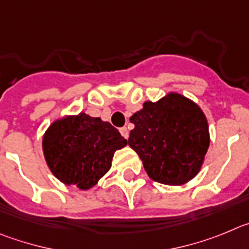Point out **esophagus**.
Segmentation results:
<instances>
[{"mask_svg":"<svg viewBox=\"0 0 249 249\" xmlns=\"http://www.w3.org/2000/svg\"><path fill=\"white\" fill-rule=\"evenodd\" d=\"M120 134H122L125 139L129 138V130H127V127H122V129H120Z\"/></svg>","mask_w":249,"mask_h":249,"instance_id":"esophagus-1","label":"esophagus"}]
</instances>
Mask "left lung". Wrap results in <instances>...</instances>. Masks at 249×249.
<instances>
[{
	"label": "left lung",
	"instance_id": "obj_1",
	"mask_svg": "<svg viewBox=\"0 0 249 249\" xmlns=\"http://www.w3.org/2000/svg\"><path fill=\"white\" fill-rule=\"evenodd\" d=\"M130 122L135 127L127 142L151 180L180 186L200 172L210 146V130L196 103L170 91L158 102H145Z\"/></svg>",
	"mask_w": 249,
	"mask_h": 249
}]
</instances>
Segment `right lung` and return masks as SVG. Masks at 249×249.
Segmentation results:
<instances>
[{"mask_svg": "<svg viewBox=\"0 0 249 249\" xmlns=\"http://www.w3.org/2000/svg\"><path fill=\"white\" fill-rule=\"evenodd\" d=\"M127 145L110 123L86 113L55 119L44 133V160L55 178L90 190L111 167L114 152Z\"/></svg>", "mask_w": 249, "mask_h": 249, "instance_id": "1", "label": "right lung"}]
</instances>
